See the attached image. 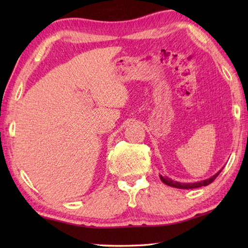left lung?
Masks as SVG:
<instances>
[{
	"label": "left lung",
	"instance_id": "left-lung-1",
	"mask_svg": "<svg viewBox=\"0 0 248 248\" xmlns=\"http://www.w3.org/2000/svg\"><path fill=\"white\" fill-rule=\"evenodd\" d=\"M223 170V168H222ZM222 170H219L215 175H213L212 177H210L205 180H202V181H197V182H193V183H183V182H179V181H175L172 179L168 178V177H163L162 175H160V179L162 180L163 183H165L166 186H170L172 187L176 188H184V189H189V188H197V187H202V186H209L210 183H212L217 177L219 175V172L222 171Z\"/></svg>",
	"mask_w": 248,
	"mask_h": 248
}]
</instances>
